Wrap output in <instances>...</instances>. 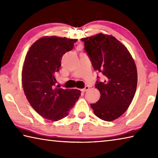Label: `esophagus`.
Returning <instances> with one entry per match:
<instances>
[{
	"label": "esophagus",
	"mask_w": 158,
	"mask_h": 158,
	"mask_svg": "<svg viewBox=\"0 0 158 158\" xmlns=\"http://www.w3.org/2000/svg\"><path fill=\"white\" fill-rule=\"evenodd\" d=\"M88 90H89V86H85L84 89H81V90L82 92H85V91H87Z\"/></svg>",
	"instance_id": "obj_1"
}]
</instances>
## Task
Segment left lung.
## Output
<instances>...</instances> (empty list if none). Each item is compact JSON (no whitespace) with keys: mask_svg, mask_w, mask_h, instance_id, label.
<instances>
[{"mask_svg":"<svg viewBox=\"0 0 158 158\" xmlns=\"http://www.w3.org/2000/svg\"><path fill=\"white\" fill-rule=\"evenodd\" d=\"M81 40L93 68L105 77L102 81L96 82L100 98L90 106L99 118L112 121L126 111L135 96L137 85L135 63L126 47L114 36L99 33Z\"/></svg>","mask_w":158,"mask_h":158,"instance_id":"8db88e82","label":"left lung"}]
</instances>
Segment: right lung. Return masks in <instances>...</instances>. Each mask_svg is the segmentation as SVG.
Here are the masks:
<instances>
[{"instance_id": "right-lung-1", "label": "right lung", "mask_w": 158, "mask_h": 158, "mask_svg": "<svg viewBox=\"0 0 158 158\" xmlns=\"http://www.w3.org/2000/svg\"><path fill=\"white\" fill-rule=\"evenodd\" d=\"M77 39L42 37L32 44L23 62L21 81L32 107L44 118L57 121L67 116L81 95L77 89L55 88L54 74L66 52L73 49Z\"/></svg>"}]
</instances>
